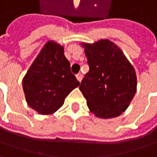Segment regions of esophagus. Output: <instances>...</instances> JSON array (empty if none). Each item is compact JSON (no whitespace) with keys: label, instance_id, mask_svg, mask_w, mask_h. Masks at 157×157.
<instances>
[{"label":"esophagus","instance_id":"esophagus-1","mask_svg":"<svg viewBox=\"0 0 157 157\" xmlns=\"http://www.w3.org/2000/svg\"><path fill=\"white\" fill-rule=\"evenodd\" d=\"M76 78H77V80H78L79 82H81V81H82V75L81 73H79V74L76 75Z\"/></svg>","mask_w":157,"mask_h":157}]
</instances>
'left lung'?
<instances>
[{
	"label": "left lung",
	"instance_id": "8db88e82",
	"mask_svg": "<svg viewBox=\"0 0 157 157\" xmlns=\"http://www.w3.org/2000/svg\"><path fill=\"white\" fill-rule=\"evenodd\" d=\"M90 70L81 82L80 90L97 117L108 119L122 115L137 90L132 65L121 49L107 39L82 42Z\"/></svg>",
	"mask_w": 157,
	"mask_h": 157
}]
</instances>
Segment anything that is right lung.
<instances>
[{"mask_svg":"<svg viewBox=\"0 0 157 157\" xmlns=\"http://www.w3.org/2000/svg\"><path fill=\"white\" fill-rule=\"evenodd\" d=\"M79 84L71 73L63 46L49 41L25 74L22 85L28 106L40 115H51Z\"/></svg>","mask_w":157,"mask_h":157,"instance_id":"add662e5","label":"right lung"}]
</instances>
